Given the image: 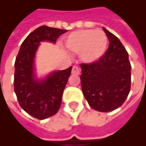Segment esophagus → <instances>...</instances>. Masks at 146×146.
I'll list each match as a JSON object with an SVG mask.
<instances>
[{
  "label": "esophagus",
  "mask_w": 146,
  "mask_h": 146,
  "mask_svg": "<svg viewBox=\"0 0 146 146\" xmlns=\"http://www.w3.org/2000/svg\"><path fill=\"white\" fill-rule=\"evenodd\" d=\"M80 69L77 66H73L72 69V74L73 75H80Z\"/></svg>",
  "instance_id": "34e87169"
}]
</instances>
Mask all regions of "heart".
Here are the masks:
<instances>
[{
  "instance_id": "heart-1",
  "label": "heart",
  "mask_w": 146,
  "mask_h": 146,
  "mask_svg": "<svg viewBox=\"0 0 146 146\" xmlns=\"http://www.w3.org/2000/svg\"><path fill=\"white\" fill-rule=\"evenodd\" d=\"M108 45V38L102 30L83 29L71 33L66 37V46L71 51L80 53L86 63L97 61L104 55Z\"/></svg>"
}]
</instances>
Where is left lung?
Here are the masks:
<instances>
[{
  "instance_id": "1",
  "label": "left lung",
  "mask_w": 146,
  "mask_h": 146,
  "mask_svg": "<svg viewBox=\"0 0 146 146\" xmlns=\"http://www.w3.org/2000/svg\"><path fill=\"white\" fill-rule=\"evenodd\" d=\"M109 47L99 60L81 64L83 95L89 104L100 112L118 108L127 99L131 85V65L128 53L117 37L103 28Z\"/></svg>"
}]
</instances>
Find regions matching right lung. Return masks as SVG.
I'll return each instance as SVG.
<instances>
[{
  "instance_id": "add662e5",
  "label": "right lung",
  "mask_w": 146,
  "mask_h": 146,
  "mask_svg": "<svg viewBox=\"0 0 146 146\" xmlns=\"http://www.w3.org/2000/svg\"><path fill=\"white\" fill-rule=\"evenodd\" d=\"M67 30L42 26L31 33L22 43L15 60L14 92L22 108L38 120L54 115L60 108L62 96L72 66L55 71L44 80L34 74V57L40 42L55 43Z\"/></svg>"
}]
</instances>
